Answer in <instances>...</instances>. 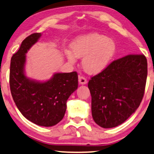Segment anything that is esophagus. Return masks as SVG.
I'll return each instance as SVG.
<instances>
[{"label": "esophagus", "instance_id": "esophagus-1", "mask_svg": "<svg viewBox=\"0 0 154 154\" xmlns=\"http://www.w3.org/2000/svg\"><path fill=\"white\" fill-rule=\"evenodd\" d=\"M79 82L80 84H86V83H87V79H86L84 76H79Z\"/></svg>", "mask_w": 154, "mask_h": 154}]
</instances>
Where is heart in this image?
<instances>
[{
    "label": "heart",
    "instance_id": "obj_1",
    "mask_svg": "<svg viewBox=\"0 0 154 154\" xmlns=\"http://www.w3.org/2000/svg\"><path fill=\"white\" fill-rule=\"evenodd\" d=\"M70 51H65L68 60L72 63L76 58H82V68L89 74L100 72L108 66L115 54L116 45L113 39L104 35L91 33L78 36L70 44Z\"/></svg>",
    "mask_w": 154,
    "mask_h": 154
}]
</instances>
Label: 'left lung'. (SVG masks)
<instances>
[{
	"instance_id": "1",
	"label": "left lung",
	"mask_w": 154,
	"mask_h": 154,
	"mask_svg": "<svg viewBox=\"0 0 154 154\" xmlns=\"http://www.w3.org/2000/svg\"><path fill=\"white\" fill-rule=\"evenodd\" d=\"M147 60L144 54L114 60L88 84L95 122L104 128L121 125L139 107L144 96Z\"/></svg>"
}]
</instances>
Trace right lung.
<instances>
[{"label":"right lung","mask_w":154,"mask_h":154,"mask_svg":"<svg viewBox=\"0 0 154 154\" xmlns=\"http://www.w3.org/2000/svg\"><path fill=\"white\" fill-rule=\"evenodd\" d=\"M41 33L26 38L12 56L10 87L12 98L22 115L33 123L49 127L63 119L67 100L78 87L77 72L56 73L51 79L39 82L24 75L26 54L38 42Z\"/></svg>","instance_id":"obj_1"}]
</instances>
